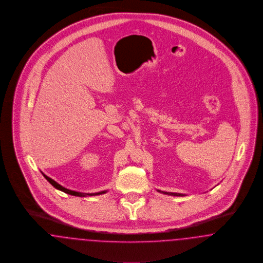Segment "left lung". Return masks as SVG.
Returning a JSON list of instances; mask_svg holds the SVG:
<instances>
[{
	"instance_id": "left-lung-1",
	"label": "left lung",
	"mask_w": 263,
	"mask_h": 263,
	"mask_svg": "<svg viewBox=\"0 0 263 263\" xmlns=\"http://www.w3.org/2000/svg\"><path fill=\"white\" fill-rule=\"evenodd\" d=\"M158 192H161V191H159L158 190ZM163 194H167V195H171V196H184L183 194L179 193H167V192H162Z\"/></svg>"
}]
</instances>
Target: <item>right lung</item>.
<instances>
[{"label":"right lung","mask_w":263,"mask_h":263,"mask_svg":"<svg viewBox=\"0 0 263 263\" xmlns=\"http://www.w3.org/2000/svg\"><path fill=\"white\" fill-rule=\"evenodd\" d=\"M42 175L44 176V178L47 180L54 188L56 189H58V190H60V191H62V192H64V193L69 194V195H73V196H78V197H86V196H97V195H102V194H105L107 191H101V192H98V193H81V192H76V191H72V190H69V189H66V188H64L63 186H61L60 184H58L57 182H55L54 180L51 179V178H49L48 176H46L45 174H43L42 173Z\"/></svg>","instance_id":"add662e5"}]
</instances>
